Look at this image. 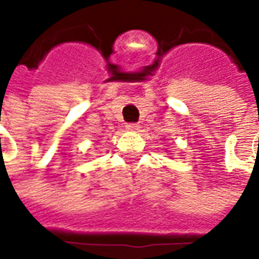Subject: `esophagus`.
Here are the masks:
<instances>
[{
  "instance_id": "obj_1",
  "label": "esophagus",
  "mask_w": 259,
  "mask_h": 259,
  "mask_svg": "<svg viewBox=\"0 0 259 259\" xmlns=\"http://www.w3.org/2000/svg\"><path fill=\"white\" fill-rule=\"evenodd\" d=\"M126 129L127 130H139L140 129V126L137 123H127L126 124Z\"/></svg>"
}]
</instances>
